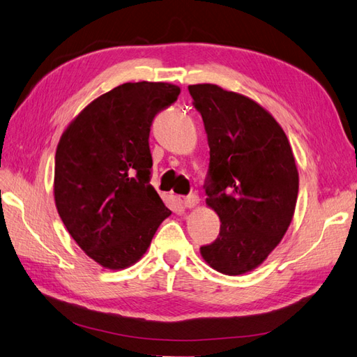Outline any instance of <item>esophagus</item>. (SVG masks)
Returning <instances> with one entry per match:
<instances>
[{
  "label": "esophagus",
  "instance_id": "esophagus-1",
  "mask_svg": "<svg viewBox=\"0 0 357 357\" xmlns=\"http://www.w3.org/2000/svg\"><path fill=\"white\" fill-rule=\"evenodd\" d=\"M197 204H199V196L195 195V193L184 197V205L187 206V208H195Z\"/></svg>",
  "mask_w": 357,
  "mask_h": 357
}]
</instances>
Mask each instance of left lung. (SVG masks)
Instances as JSON below:
<instances>
[{"label": "left lung", "instance_id": "left-lung-1", "mask_svg": "<svg viewBox=\"0 0 357 357\" xmlns=\"http://www.w3.org/2000/svg\"><path fill=\"white\" fill-rule=\"evenodd\" d=\"M188 91L210 147L206 205L220 219L219 237L201 255L220 273L242 275L268 259L292 222L300 184L292 147L252 98L213 84Z\"/></svg>", "mask_w": 357, "mask_h": 357}]
</instances>
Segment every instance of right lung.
Wrapping results in <instances>:
<instances>
[{
	"instance_id": "add662e5",
	"label": "right lung",
	"mask_w": 357,
	"mask_h": 357,
	"mask_svg": "<svg viewBox=\"0 0 357 357\" xmlns=\"http://www.w3.org/2000/svg\"><path fill=\"white\" fill-rule=\"evenodd\" d=\"M179 93L165 82L123 84L91 102L57 144V213L80 250L106 269L137 263L172 214L149 184V134Z\"/></svg>"
}]
</instances>
